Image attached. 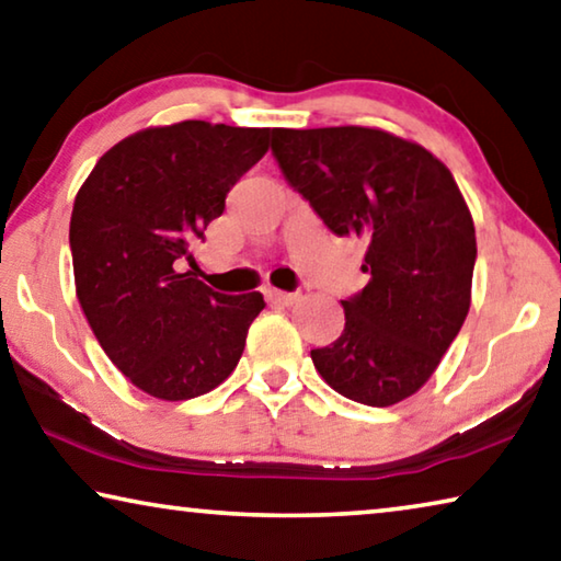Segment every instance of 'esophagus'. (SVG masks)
<instances>
[{
  "label": "esophagus",
  "mask_w": 561,
  "mask_h": 561,
  "mask_svg": "<svg viewBox=\"0 0 561 561\" xmlns=\"http://www.w3.org/2000/svg\"><path fill=\"white\" fill-rule=\"evenodd\" d=\"M264 297L270 299L272 305H295V301L299 299V295H295V291H282V289H274V287L266 289Z\"/></svg>",
  "instance_id": "esophagus-1"
}]
</instances>
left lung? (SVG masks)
Listing matches in <instances>:
<instances>
[{"instance_id":"obj_1","label":"left lung","mask_w":561,"mask_h":561,"mask_svg":"<svg viewBox=\"0 0 561 561\" xmlns=\"http://www.w3.org/2000/svg\"><path fill=\"white\" fill-rule=\"evenodd\" d=\"M289 184L336 237L367 239L369 284L342 299L344 332L312 350L334 392L392 407L430 381L472 305V211L442 159L377 127L272 129Z\"/></svg>"}]
</instances>
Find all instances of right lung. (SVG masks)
<instances>
[{
  "instance_id": "right-lung-1",
  "label": "right lung",
  "mask_w": 561,
  "mask_h": 561,
  "mask_svg": "<svg viewBox=\"0 0 561 561\" xmlns=\"http://www.w3.org/2000/svg\"><path fill=\"white\" fill-rule=\"evenodd\" d=\"M270 135L199 119L147 127L79 186L69 221L77 299L106 357L149 397L184 402L219 387L266 307L260 291L219 295L174 264L194 262L190 247Z\"/></svg>"
}]
</instances>
